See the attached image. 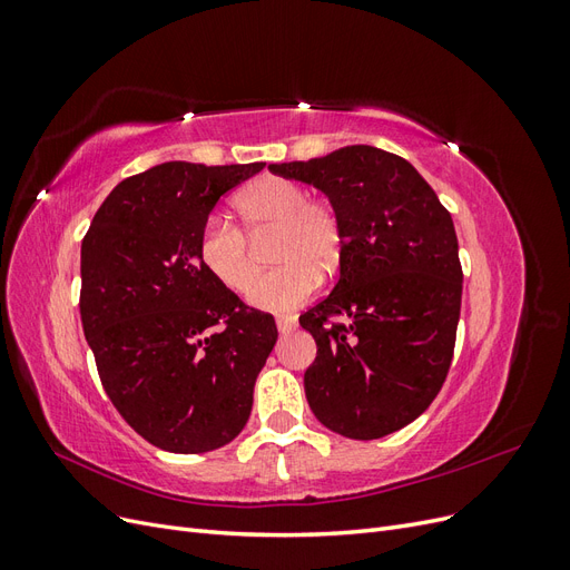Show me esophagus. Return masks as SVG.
Instances as JSON below:
<instances>
[{
    "mask_svg": "<svg viewBox=\"0 0 570 570\" xmlns=\"http://www.w3.org/2000/svg\"><path fill=\"white\" fill-rule=\"evenodd\" d=\"M275 325H278V331L285 335V333H292L297 327V318H285V316H278L275 318Z\"/></svg>",
    "mask_w": 570,
    "mask_h": 570,
    "instance_id": "esophagus-1",
    "label": "esophagus"
}]
</instances>
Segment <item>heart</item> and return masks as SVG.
Masks as SVG:
<instances>
[{
    "label": "heart",
    "instance_id": "obj_1",
    "mask_svg": "<svg viewBox=\"0 0 570 570\" xmlns=\"http://www.w3.org/2000/svg\"><path fill=\"white\" fill-rule=\"evenodd\" d=\"M235 209L250 236L276 233L272 257L279 268L257 282L248 232L228 216L212 214L199 230L197 256L223 287L245 295L255 279L249 299L266 312L287 314L308 302L321 275L337 271L344 245L342 220L331 204L308 199L299 183L278 176L256 180L239 195Z\"/></svg>",
    "mask_w": 570,
    "mask_h": 570
}]
</instances>
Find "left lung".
Listing matches in <instances>:
<instances>
[{"mask_svg":"<svg viewBox=\"0 0 570 570\" xmlns=\"http://www.w3.org/2000/svg\"><path fill=\"white\" fill-rule=\"evenodd\" d=\"M268 168L318 187L344 230L337 285L299 316L318 347L308 406L333 433L385 438L421 416L452 366L463 287L452 216L416 168L377 147Z\"/></svg>","mask_w":570,"mask_h":570,"instance_id":"obj_1","label":"left lung"}]
</instances>
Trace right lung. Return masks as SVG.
<instances>
[{"instance_id": "obj_1", "label": "right lung", "mask_w": 570, "mask_h": 570, "mask_svg": "<svg viewBox=\"0 0 570 570\" xmlns=\"http://www.w3.org/2000/svg\"><path fill=\"white\" fill-rule=\"evenodd\" d=\"M264 166H154L118 183L82 237L80 321L101 387L159 450H218L249 419L278 327L206 273L197 237Z\"/></svg>"}]
</instances>
